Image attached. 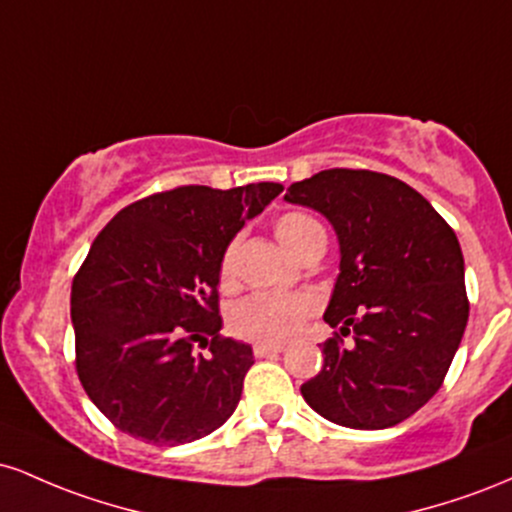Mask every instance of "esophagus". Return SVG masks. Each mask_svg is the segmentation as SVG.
Masks as SVG:
<instances>
[{
	"mask_svg": "<svg viewBox=\"0 0 512 512\" xmlns=\"http://www.w3.org/2000/svg\"><path fill=\"white\" fill-rule=\"evenodd\" d=\"M284 351V346H272V344H255L252 346V354L257 358H267V356H276Z\"/></svg>",
	"mask_w": 512,
	"mask_h": 512,
	"instance_id": "1",
	"label": "esophagus"
}]
</instances>
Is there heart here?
I'll return each instance as SVG.
<instances>
[{
	"instance_id": "1",
	"label": "heart",
	"mask_w": 512,
	"mask_h": 512,
	"mask_svg": "<svg viewBox=\"0 0 512 512\" xmlns=\"http://www.w3.org/2000/svg\"><path fill=\"white\" fill-rule=\"evenodd\" d=\"M274 233L286 250L301 257L315 240L325 238V231L315 219L301 211H286L274 221ZM236 240L226 245L219 262L221 289L236 286ZM317 313L313 293H252L231 310L228 325L240 339L255 344H286L303 332L305 322Z\"/></svg>"
}]
</instances>
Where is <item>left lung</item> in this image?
<instances>
[{"label":"left lung","instance_id":"1","mask_svg":"<svg viewBox=\"0 0 512 512\" xmlns=\"http://www.w3.org/2000/svg\"><path fill=\"white\" fill-rule=\"evenodd\" d=\"M286 202L327 216L342 262L325 322L322 370L301 385L317 414L361 431L390 428L443 385L469 317L460 243L407 182L330 168L293 182ZM351 333L355 344L343 346Z\"/></svg>","mask_w":512,"mask_h":512}]
</instances>
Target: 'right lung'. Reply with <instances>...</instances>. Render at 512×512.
Listing matches in <instances>:
<instances>
[{"instance_id": "obj_1", "label": "right lung", "mask_w": 512, "mask_h": 512, "mask_svg": "<svg viewBox=\"0 0 512 512\" xmlns=\"http://www.w3.org/2000/svg\"><path fill=\"white\" fill-rule=\"evenodd\" d=\"M281 190L173 187L117 211L93 240L72 281L76 375L122 433L182 445L236 411L255 361L219 334V262Z\"/></svg>"}]
</instances>
